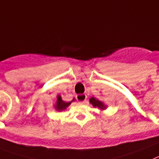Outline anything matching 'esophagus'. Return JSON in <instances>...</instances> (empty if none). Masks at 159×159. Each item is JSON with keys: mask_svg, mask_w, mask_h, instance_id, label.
Instances as JSON below:
<instances>
[{"mask_svg": "<svg viewBox=\"0 0 159 159\" xmlns=\"http://www.w3.org/2000/svg\"><path fill=\"white\" fill-rule=\"evenodd\" d=\"M76 99H77V101L82 102V103H86L87 96H86V95H85V94H79V95H76Z\"/></svg>", "mask_w": 159, "mask_h": 159, "instance_id": "1", "label": "esophagus"}]
</instances>
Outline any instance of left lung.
<instances>
[{"label":"left lung","instance_id":"8db88e82","mask_svg":"<svg viewBox=\"0 0 159 159\" xmlns=\"http://www.w3.org/2000/svg\"><path fill=\"white\" fill-rule=\"evenodd\" d=\"M90 102H91V104H92L94 107H98V108H100V109H104V108H105V106H104V104H103L101 101L98 100L97 99H95L94 97L90 99Z\"/></svg>","mask_w":159,"mask_h":159}]
</instances>
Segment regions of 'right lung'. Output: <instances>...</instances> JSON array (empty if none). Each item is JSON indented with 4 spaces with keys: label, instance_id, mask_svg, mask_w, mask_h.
I'll use <instances>...</instances> for the list:
<instances>
[{
    "label": "right lung",
    "instance_id": "add662e5",
    "mask_svg": "<svg viewBox=\"0 0 159 159\" xmlns=\"http://www.w3.org/2000/svg\"><path fill=\"white\" fill-rule=\"evenodd\" d=\"M71 104V102H64L62 100L61 96L58 95L57 96V102H56V105H55V109L59 111L64 110L67 108V107Z\"/></svg>",
    "mask_w": 159,
    "mask_h": 159
}]
</instances>
